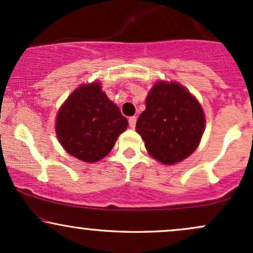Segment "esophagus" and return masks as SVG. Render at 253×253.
Instances as JSON below:
<instances>
[{"label": "esophagus", "mask_w": 253, "mask_h": 253, "mask_svg": "<svg viewBox=\"0 0 253 253\" xmlns=\"http://www.w3.org/2000/svg\"><path fill=\"white\" fill-rule=\"evenodd\" d=\"M128 124H129V127L130 128H134L135 127V124H136V118L135 117H132L128 119Z\"/></svg>", "instance_id": "obj_1"}]
</instances>
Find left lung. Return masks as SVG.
<instances>
[{"label":"left lung","instance_id":"obj_1","mask_svg":"<svg viewBox=\"0 0 253 253\" xmlns=\"http://www.w3.org/2000/svg\"><path fill=\"white\" fill-rule=\"evenodd\" d=\"M145 106L135 129L153 158L172 165L197 149L205 130V113L184 86L176 82H156Z\"/></svg>","mask_w":253,"mask_h":253}]
</instances>
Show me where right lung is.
Returning a JSON list of instances; mask_svg holds the SVG:
<instances>
[{
  "label": "right lung",
  "instance_id": "1",
  "mask_svg": "<svg viewBox=\"0 0 253 253\" xmlns=\"http://www.w3.org/2000/svg\"><path fill=\"white\" fill-rule=\"evenodd\" d=\"M128 126L101 83L83 84L66 98L56 119V133L64 150L80 161L94 163L106 157Z\"/></svg>",
  "mask_w": 253,
  "mask_h": 253
}]
</instances>
